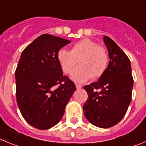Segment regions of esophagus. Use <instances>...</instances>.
<instances>
[{"label": "esophagus", "instance_id": "34e87169", "mask_svg": "<svg viewBox=\"0 0 146 146\" xmlns=\"http://www.w3.org/2000/svg\"><path fill=\"white\" fill-rule=\"evenodd\" d=\"M75 86H76V88L77 89H80L82 87V85H80V84H76Z\"/></svg>", "mask_w": 146, "mask_h": 146}]
</instances>
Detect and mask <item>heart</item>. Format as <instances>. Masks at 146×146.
<instances>
[{"instance_id": "1", "label": "heart", "mask_w": 146, "mask_h": 146, "mask_svg": "<svg viewBox=\"0 0 146 146\" xmlns=\"http://www.w3.org/2000/svg\"><path fill=\"white\" fill-rule=\"evenodd\" d=\"M57 58L66 74H70L79 60L80 66L72 74V79L77 82H86L92 77L94 79L102 77L108 69L110 60L108 50L90 38L76 42L71 51L59 50Z\"/></svg>"}]
</instances>
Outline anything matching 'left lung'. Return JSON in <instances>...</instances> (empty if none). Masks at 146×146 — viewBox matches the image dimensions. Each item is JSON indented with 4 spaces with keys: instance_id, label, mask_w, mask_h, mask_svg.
<instances>
[{
    "instance_id": "left-lung-1",
    "label": "left lung",
    "mask_w": 146,
    "mask_h": 146,
    "mask_svg": "<svg viewBox=\"0 0 146 146\" xmlns=\"http://www.w3.org/2000/svg\"><path fill=\"white\" fill-rule=\"evenodd\" d=\"M104 42L109 53V65L97 82L84 86L88 97L83 112L93 125L110 128L126 114L131 100L134 80L127 55L110 37L104 36Z\"/></svg>"
}]
</instances>
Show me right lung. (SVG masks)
<instances>
[{"instance_id": "right-lung-1", "label": "right lung", "mask_w": 146, "mask_h": 146, "mask_svg": "<svg viewBox=\"0 0 146 146\" xmlns=\"http://www.w3.org/2000/svg\"><path fill=\"white\" fill-rule=\"evenodd\" d=\"M69 40L42 34L23 51L15 71L16 98L25 121L35 128L57 124L76 86L63 74L57 53Z\"/></svg>"}]
</instances>
